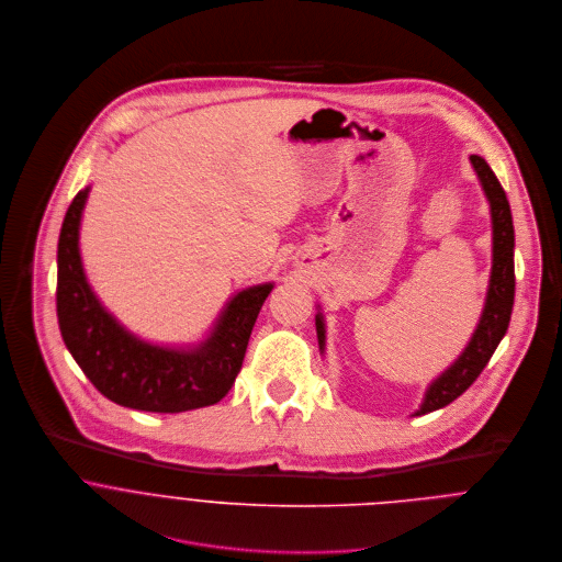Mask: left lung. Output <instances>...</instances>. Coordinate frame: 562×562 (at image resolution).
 Here are the masks:
<instances>
[{
  "mask_svg": "<svg viewBox=\"0 0 562 562\" xmlns=\"http://www.w3.org/2000/svg\"><path fill=\"white\" fill-rule=\"evenodd\" d=\"M471 164L480 177L482 188L486 191V198L491 202V215H493V272H491L486 307L469 347L449 371H445L429 385L416 416L449 405L480 376L484 367L488 364V360L493 358L497 345L502 342L513 314L515 226H513L510 204H508L506 191L493 175V170L488 168V164L477 155H471ZM316 331H318V345L321 349H325V323L321 314L316 316Z\"/></svg>",
  "mask_w": 562,
  "mask_h": 562,
  "instance_id": "1",
  "label": "left lung"
}]
</instances>
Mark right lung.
<instances>
[{
	"instance_id": "right-lung-1",
	"label": "right lung",
	"mask_w": 562,
	"mask_h": 562,
	"mask_svg": "<svg viewBox=\"0 0 562 562\" xmlns=\"http://www.w3.org/2000/svg\"><path fill=\"white\" fill-rule=\"evenodd\" d=\"M89 189L71 200L58 237L56 314L60 336L89 381L111 401L144 412H186L222 401L241 369L250 331L272 285L239 292L193 351L146 345L126 334L87 285L78 226Z\"/></svg>"
}]
</instances>
